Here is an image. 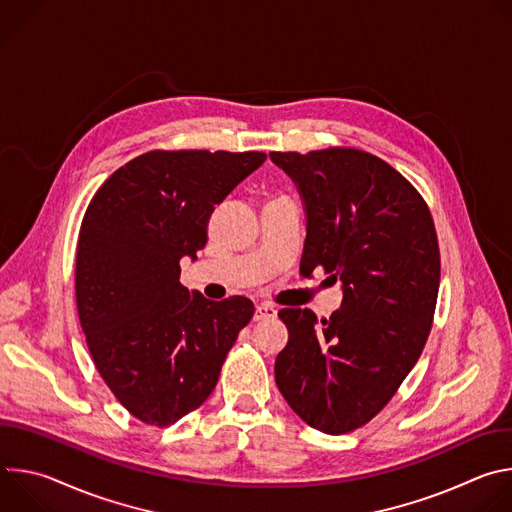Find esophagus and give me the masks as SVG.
Returning <instances> with one entry per match:
<instances>
[{"instance_id": "esophagus-1", "label": "esophagus", "mask_w": 512, "mask_h": 512, "mask_svg": "<svg viewBox=\"0 0 512 512\" xmlns=\"http://www.w3.org/2000/svg\"><path fill=\"white\" fill-rule=\"evenodd\" d=\"M277 314L275 306L267 304V302H261L255 306V320H265V318H273Z\"/></svg>"}]
</instances>
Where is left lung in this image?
<instances>
[{"instance_id": "8db88e82", "label": "left lung", "mask_w": 512, "mask_h": 512, "mask_svg": "<svg viewBox=\"0 0 512 512\" xmlns=\"http://www.w3.org/2000/svg\"><path fill=\"white\" fill-rule=\"evenodd\" d=\"M306 212L304 275L340 281L342 304L318 322L285 308L289 338L275 383L308 425L346 433L373 419L415 367L440 289V247L419 192L358 150L271 152Z\"/></svg>"}]
</instances>
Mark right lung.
Returning <instances> with one entry per match:
<instances>
[{"mask_svg": "<svg viewBox=\"0 0 512 512\" xmlns=\"http://www.w3.org/2000/svg\"><path fill=\"white\" fill-rule=\"evenodd\" d=\"M261 152H150L93 196L77 245V308L95 367L119 403L150 425L200 407L255 306L212 302L180 283L206 223Z\"/></svg>", "mask_w": 512, "mask_h": 512, "instance_id": "obj_1", "label": "right lung"}]
</instances>
